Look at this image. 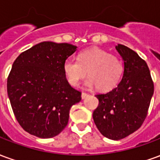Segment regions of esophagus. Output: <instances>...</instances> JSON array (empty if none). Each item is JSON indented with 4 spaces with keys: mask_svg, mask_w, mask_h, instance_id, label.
Wrapping results in <instances>:
<instances>
[{
    "mask_svg": "<svg viewBox=\"0 0 160 160\" xmlns=\"http://www.w3.org/2000/svg\"><path fill=\"white\" fill-rule=\"evenodd\" d=\"M88 96V94L86 93V92H82L81 93V98H82V99H84V98H86Z\"/></svg>",
    "mask_w": 160,
    "mask_h": 160,
    "instance_id": "obj_1",
    "label": "esophagus"
}]
</instances>
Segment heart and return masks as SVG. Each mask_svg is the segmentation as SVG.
<instances>
[{"instance_id":"obj_1","label":"heart","mask_w":160,"mask_h":160,"mask_svg":"<svg viewBox=\"0 0 160 160\" xmlns=\"http://www.w3.org/2000/svg\"><path fill=\"white\" fill-rule=\"evenodd\" d=\"M63 73L68 82L76 87L87 74L84 86L97 87L100 91H109L116 87L122 73V63L116 56L98 48L85 49L78 55V61L67 59L63 62Z\"/></svg>"}]
</instances>
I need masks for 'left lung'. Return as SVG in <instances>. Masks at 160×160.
I'll list each match as a JSON object with an SVG mask.
<instances>
[{"label": "left lung", "mask_w": 160, "mask_h": 160, "mask_svg": "<svg viewBox=\"0 0 160 160\" xmlns=\"http://www.w3.org/2000/svg\"><path fill=\"white\" fill-rule=\"evenodd\" d=\"M115 48L123 61L122 77L111 92L96 95L99 104L92 118L104 137L118 141L143 123L154 87L148 64L137 53L122 44Z\"/></svg>", "instance_id": "obj_1"}]
</instances>
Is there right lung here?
<instances>
[{
	"label": "right lung",
	"instance_id": "add662e5",
	"mask_svg": "<svg viewBox=\"0 0 160 160\" xmlns=\"http://www.w3.org/2000/svg\"><path fill=\"white\" fill-rule=\"evenodd\" d=\"M77 46L42 42L19 55L8 78L12 111L24 130L48 139L59 134L68 122L70 108L81 93L70 86L63 62Z\"/></svg>",
	"mask_w": 160,
	"mask_h": 160
}]
</instances>
